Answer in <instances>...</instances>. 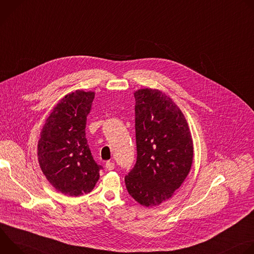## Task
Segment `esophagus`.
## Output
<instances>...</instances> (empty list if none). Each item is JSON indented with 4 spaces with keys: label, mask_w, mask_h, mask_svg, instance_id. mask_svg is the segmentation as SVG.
<instances>
[{
    "label": "esophagus",
    "mask_w": 254,
    "mask_h": 254,
    "mask_svg": "<svg viewBox=\"0 0 254 254\" xmlns=\"http://www.w3.org/2000/svg\"><path fill=\"white\" fill-rule=\"evenodd\" d=\"M115 167H116L115 163H113V162H111V161H107V162L105 163V169H106V170H108V171H112V170H114V169H115Z\"/></svg>",
    "instance_id": "obj_1"
}]
</instances>
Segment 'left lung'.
<instances>
[{"mask_svg":"<svg viewBox=\"0 0 254 254\" xmlns=\"http://www.w3.org/2000/svg\"><path fill=\"white\" fill-rule=\"evenodd\" d=\"M135 98L136 163L125 178L128 194L154 207L183 184L193 163V139L179 106L165 92L140 88Z\"/></svg>","mask_w":254,"mask_h":254,"instance_id":"1","label":"left lung"}]
</instances>
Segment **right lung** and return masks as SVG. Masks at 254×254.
<instances>
[{
    "label": "right lung",
    "mask_w": 254,
    "mask_h": 254,
    "mask_svg": "<svg viewBox=\"0 0 254 254\" xmlns=\"http://www.w3.org/2000/svg\"><path fill=\"white\" fill-rule=\"evenodd\" d=\"M93 91L77 89L61 98L45 121L37 156L48 182L66 196L92 191L101 167L93 160L85 136Z\"/></svg>",
    "instance_id": "obj_1"
}]
</instances>
